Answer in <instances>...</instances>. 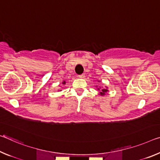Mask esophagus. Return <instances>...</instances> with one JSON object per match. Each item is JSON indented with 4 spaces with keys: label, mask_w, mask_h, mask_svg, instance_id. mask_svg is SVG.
I'll return each instance as SVG.
<instances>
[{
    "label": "esophagus",
    "mask_w": 160,
    "mask_h": 160,
    "mask_svg": "<svg viewBox=\"0 0 160 160\" xmlns=\"http://www.w3.org/2000/svg\"><path fill=\"white\" fill-rule=\"evenodd\" d=\"M85 74H82V75H79V78H82V79H83V78H85Z\"/></svg>",
    "instance_id": "obj_1"
}]
</instances>
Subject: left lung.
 I'll list each match as a JSON object with an SVG mask.
<instances>
[{
	"label": "left lung",
	"instance_id": "left-lung-1",
	"mask_svg": "<svg viewBox=\"0 0 160 160\" xmlns=\"http://www.w3.org/2000/svg\"><path fill=\"white\" fill-rule=\"evenodd\" d=\"M98 82H100V80H98ZM96 87H98V85H96ZM98 90H100V95L101 96H104L105 95V94L107 93V92H108V88L107 86H105V88H98Z\"/></svg>",
	"mask_w": 160,
	"mask_h": 160
}]
</instances>
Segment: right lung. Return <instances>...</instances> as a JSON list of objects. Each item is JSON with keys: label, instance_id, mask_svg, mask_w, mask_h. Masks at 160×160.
I'll list each match as a JSON object with an SVG mask.
<instances>
[{"label": "right lung", "instance_id": "1", "mask_svg": "<svg viewBox=\"0 0 160 160\" xmlns=\"http://www.w3.org/2000/svg\"><path fill=\"white\" fill-rule=\"evenodd\" d=\"M65 83H66V82H65V80H64V81H62V85H65ZM58 91H61V90H58Z\"/></svg>", "mask_w": 160, "mask_h": 160}]
</instances>
